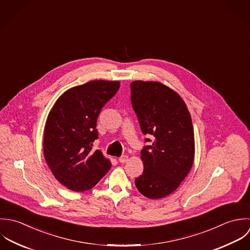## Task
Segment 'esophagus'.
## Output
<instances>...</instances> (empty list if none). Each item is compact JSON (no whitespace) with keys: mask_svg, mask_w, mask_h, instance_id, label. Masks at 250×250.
Here are the masks:
<instances>
[{"mask_svg":"<svg viewBox=\"0 0 250 250\" xmlns=\"http://www.w3.org/2000/svg\"><path fill=\"white\" fill-rule=\"evenodd\" d=\"M128 159H129L128 155H123V156H121V157L119 158V161H120L121 163H125V162L128 161Z\"/></svg>","mask_w":250,"mask_h":250,"instance_id":"1","label":"esophagus"}]
</instances>
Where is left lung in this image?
Returning a JSON list of instances; mask_svg holds the SVG:
<instances>
[{
	"mask_svg": "<svg viewBox=\"0 0 250 250\" xmlns=\"http://www.w3.org/2000/svg\"><path fill=\"white\" fill-rule=\"evenodd\" d=\"M131 103L141 130L152 144L141 150L143 174L135 179L139 192L160 199L174 192L189 173L195 153L190 114L180 95L157 81H133Z\"/></svg>",
	"mask_w": 250,
	"mask_h": 250,
	"instance_id": "left-lung-1",
	"label": "left lung"
}]
</instances>
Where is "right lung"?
I'll return each instance as SVG.
<instances>
[{
  "label": "right lung",
  "mask_w": 250,
  "mask_h": 250,
  "mask_svg": "<svg viewBox=\"0 0 250 250\" xmlns=\"http://www.w3.org/2000/svg\"><path fill=\"white\" fill-rule=\"evenodd\" d=\"M120 86L119 81H89L66 90L51 108L44 126V158L58 182L72 191L93 188L112 166L92 146L101 108Z\"/></svg>",
  "instance_id": "1"
}]
</instances>
